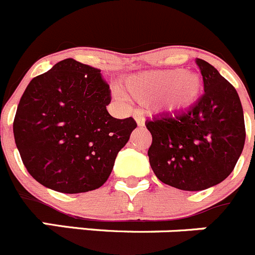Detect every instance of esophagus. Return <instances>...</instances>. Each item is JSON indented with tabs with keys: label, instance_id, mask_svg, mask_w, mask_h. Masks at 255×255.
<instances>
[{
	"label": "esophagus",
	"instance_id": "obj_1",
	"mask_svg": "<svg viewBox=\"0 0 255 255\" xmlns=\"http://www.w3.org/2000/svg\"><path fill=\"white\" fill-rule=\"evenodd\" d=\"M134 120L139 127H143L144 126V117L143 116H141V114H134Z\"/></svg>",
	"mask_w": 255,
	"mask_h": 255
}]
</instances>
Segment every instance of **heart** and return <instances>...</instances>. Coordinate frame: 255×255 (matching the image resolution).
I'll return each instance as SVG.
<instances>
[{"instance_id":"heart-1","label":"heart","mask_w":255,"mask_h":255,"mask_svg":"<svg viewBox=\"0 0 255 255\" xmlns=\"http://www.w3.org/2000/svg\"><path fill=\"white\" fill-rule=\"evenodd\" d=\"M125 87L138 101H154L157 111L178 113L191 108L199 101L204 84L199 74L172 69L135 74L126 80Z\"/></svg>"}]
</instances>
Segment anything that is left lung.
<instances>
[{"label": "left lung", "mask_w": 255, "mask_h": 255, "mask_svg": "<svg viewBox=\"0 0 255 255\" xmlns=\"http://www.w3.org/2000/svg\"><path fill=\"white\" fill-rule=\"evenodd\" d=\"M204 80L203 97L186 111L147 121L152 134L149 165L163 184L200 191L233 172L246 142L244 114L235 88L220 73L196 59Z\"/></svg>", "instance_id": "obj_1"}]
</instances>
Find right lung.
I'll return each mask as SVG.
<instances>
[{
    "label": "right lung",
    "instance_id": "right-lung-1",
    "mask_svg": "<svg viewBox=\"0 0 255 255\" xmlns=\"http://www.w3.org/2000/svg\"><path fill=\"white\" fill-rule=\"evenodd\" d=\"M111 89L99 69L74 59L59 61L23 92L13 135L28 173L64 194L101 187L137 123L107 111Z\"/></svg>",
    "mask_w": 255,
    "mask_h": 255
}]
</instances>
